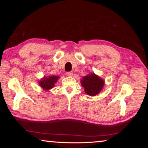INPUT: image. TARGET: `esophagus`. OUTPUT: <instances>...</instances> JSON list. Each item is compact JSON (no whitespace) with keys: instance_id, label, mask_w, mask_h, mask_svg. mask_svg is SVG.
<instances>
[{"instance_id":"1","label":"esophagus","mask_w":148,"mask_h":148,"mask_svg":"<svg viewBox=\"0 0 148 148\" xmlns=\"http://www.w3.org/2000/svg\"><path fill=\"white\" fill-rule=\"evenodd\" d=\"M66 74L67 76L72 77V76H73V72H67Z\"/></svg>"}]
</instances>
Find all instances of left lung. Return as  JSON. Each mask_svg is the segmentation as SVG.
<instances>
[{
    "label": "left lung",
    "instance_id": "left-lung-1",
    "mask_svg": "<svg viewBox=\"0 0 148 148\" xmlns=\"http://www.w3.org/2000/svg\"><path fill=\"white\" fill-rule=\"evenodd\" d=\"M82 86L84 88L85 92L89 96H96L103 89L104 79L95 73H90L82 77Z\"/></svg>",
    "mask_w": 148,
    "mask_h": 148
}]
</instances>
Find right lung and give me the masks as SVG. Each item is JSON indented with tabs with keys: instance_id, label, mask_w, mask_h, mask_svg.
Returning <instances> with one entry per match:
<instances>
[{
	"instance_id": "obj_1",
	"label": "right lung",
	"mask_w": 148,
	"mask_h": 148,
	"mask_svg": "<svg viewBox=\"0 0 148 148\" xmlns=\"http://www.w3.org/2000/svg\"><path fill=\"white\" fill-rule=\"evenodd\" d=\"M59 78V76H44L40 81H38V84L42 89L47 91L54 87L55 84L58 81Z\"/></svg>"
}]
</instances>
